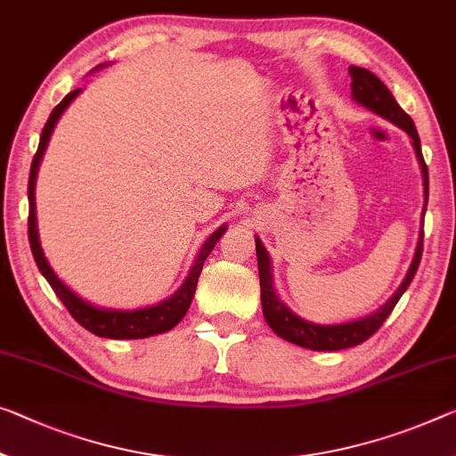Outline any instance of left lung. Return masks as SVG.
I'll return each instance as SVG.
<instances>
[{
	"label": "left lung",
	"instance_id": "left-lung-1",
	"mask_svg": "<svg viewBox=\"0 0 456 456\" xmlns=\"http://www.w3.org/2000/svg\"><path fill=\"white\" fill-rule=\"evenodd\" d=\"M350 87H353V97L356 103L369 108L370 111H375L377 116L385 118V120L394 122L399 128L408 132V136L411 138V144H414L416 157L419 160V169H422V177H424V195H426V204H428V167L424 163L422 157V146H419V136L414 122L411 118L405 114V111L399 108V103L395 102V97L391 95V91L383 86V81L379 77L373 75L367 69L362 67H350ZM426 212V206H424ZM256 240V261H258V279H261V301H263V316L267 320V324L273 328V332L277 336H281L287 342H293V345L310 348V350H342V348H350L361 345L367 338H370L379 328L383 326V322L387 320V316L394 312L395 304L399 297L403 296V291L408 289L411 279H414L419 258H422V247H424V230L419 232V240H418V248L414 255V261L410 265L408 275H405L403 283L399 285V289L395 291V296L391 297L387 304H385L381 310H377L370 316L356 320V322H346V324H334V326H322V324H314V322H307L304 318H299L293 314L289 307H287L281 299L275 296V289H273V271H271V258L265 250L263 242Z\"/></svg>",
	"mask_w": 456,
	"mask_h": 456
}]
</instances>
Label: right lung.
Wrapping results in <instances>:
<instances>
[{
    "label": "right lung",
    "mask_w": 456,
    "mask_h": 456,
    "mask_svg": "<svg viewBox=\"0 0 456 456\" xmlns=\"http://www.w3.org/2000/svg\"><path fill=\"white\" fill-rule=\"evenodd\" d=\"M79 91L81 89H75V91H71V94H67L65 97H62V102L59 103V106L51 111L45 128H42L38 151L32 159L30 179H28V204H30V212H28V240H30L34 261H37L42 275L46 277V281L51 283L53 291L57 293V297L62 301V304H65L69 314H71V316L91 334L102 336V338L132 340V338H146V336L167 332V330H171V328L177 326L187 314L189 305H191V299L195 296V287H198L201 267H204L208 255L216 247V242L220 240V236L224 234L226 226H220L204 242V247H201L198 258H195V265L191 267V271H189L185 283L179 287V291L175 293L173 297L160 301V304H157V305L140 307V310H106V307H97V305L87 304L86 299H81L75 291L69 289V287L57 277V273L51 269L45 252H42L40 240H38V230H37V201H34V185H37V173H38L40 159H42V155H45V149L48 144V138H51L53 130H54V124L59 122L61 114L67 110L69 103H71L75 97L79 95Z\"/></svg>",
    "instance_id": "right-lung-1"
}]
</instances>
